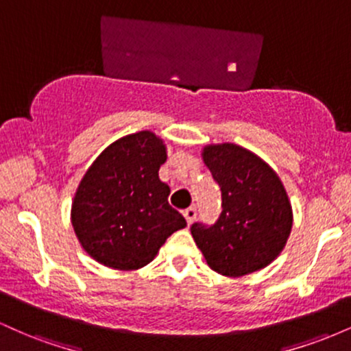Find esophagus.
Returning <instances> with one entry per match:
<instances>
[{
    "label": "esophagus",
    "instance_id": "obj_1",
    "mask_svg": "<svg viewBox=\"0 0 351 351\" xmlns=\"http://www.w3.org/2000/svg\"><path fill=\"white\" fill-rule=\"evenodd\" d=\"M183 215H184V217H186V223L191 224L193 221L196 219V208H195V206L186 208V209H184V211H183Z\"/></svg>",
    "mask_w": 351,
    "mask_h": 351
}]
</instances>
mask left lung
Segmentation results:
<instances>
[{
	"label": "left lung",
	"instance_id": "obj_1",
	"mask_svg": "<svg viewBox=\"0 0 351 351\" xmlns=\"http://www.w3.org/2000/svg\"><path fill=\"white\" fill-rule=\"evenodd\" d=\"M203 160L221 188L215 224L195 223L193 239L213 271L241 277L279 256L292 229L284 184L264 160L234 143L208 145Z\"/></svg>",
	"mask_w": 351,
	"mask_h": 351
}]
</instances>
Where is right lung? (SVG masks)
Segmentation results:
<instances>
[{
  "mask_svg": "<svg viewBox=\"0 0 351 351\" xmlns=\"http://www.w3.org/2000/svg\"><path fill=\"white\" fill-rule=\"evenodd\" d=\"M167 148L143 130L117 140L86 171L72 203V226L90 257L135 271L152 263L165 241L186 226L158 178Z\"/></svg>",
  "mask_w": 351,
  "mask_h": 351,
  "instance_id": "add662e5",
  "label": "right lung"
}]
</instances>
